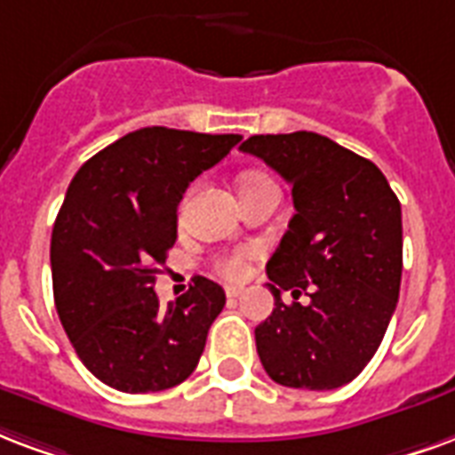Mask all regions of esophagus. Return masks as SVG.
<instances>
[{
  "instance_id": "1",
  "label": "esophagus",
  "mask_w": 455,
  "mask_h": 455,
  "mask_svg": "<svg viewBox=\"0 0 455 455\" xmlns=\"http://www.w3.org/2000/svg\"><path fill=\"white\" fill-rule=\"evenodd\" d=\"M241 294H243V289H241V287H227L228 299H238Z\"/></svg>"
}]
</instances>
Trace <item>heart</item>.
Returning <instances> with one entry per match:
<instances>
[{"mask_svg":"<svg viewBox=\"0 0 455 455\" xmlns=\"http://www.w3.org/2000/svg\"><path fill=\"white\" fill-rule=\"evenodd\" d=\"M258 180H265V176H248L243 180V188L245 185H253ZM217 270L228 279H241L245 275V253H231V255H224V258H219L217 260Z\"/></svg>","mask_w":455,"mask_h":455,"instance_id":"1","label":"heart"}]
</instances>
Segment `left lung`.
Here are the masks:
<instances>
[{"mask_svg":"<svg viewBox=\"0 0 455 455\" xmlns=\"http://www.w3.org/2000/svg\"><path fill=\"white\" fill-rule=\"evenodd\" d=\"M241 151L291 185L296 210L267 260L275 308L255 328L258 356L279 386L339 388L371 362L398 304V197L371 161L323 134H253ZM282 291L309 301L284 305Z\"/></svg>","mask_w":455,"mask_h":455,"instance_id":"obj_1","label":"left lung"}]
</instances>
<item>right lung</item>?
<instances>
[{"label":"right lung","mask_w":455,"mask_h":455,"mask_svg":"<svg viewBox=\"0 0 455 455\" xmlns=\"http://www.w3.org/2000/svg\"><path fill=\"white\" fill-rule=\"evenodd\" d=\"M241 134L142 127L84 164L57 214L50 265L57 315L99 381L123 393L183 383L227 294L207 277L176 304L154 291L178 236V204Z\"/></svg>","instance_id":"add662e5"}]
</instances>
